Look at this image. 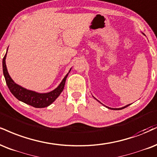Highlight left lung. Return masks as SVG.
I'll return each instance as SVG.
<instances>
[{
  "mask_svg": "<svg viewBox=\"0 0 157 157\" xmlns=\"http://www.w3.org/2000/svg\"><path fill=\"white\" fill-rule=\"evenodd\" d=\"M130 105H126V106H125V107H121V108H110V107H107V108H109V109H116V110H118V109H124V108H125V107H128V106H129Z\"/></svg>",
  "mask_w": 157,
  "mask_h": 157,
  "instance_id": "obj_1",
  "label": "left lung"
}]
</instances>
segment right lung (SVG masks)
Segmentation results:
<instances>
[{
	"mask_svg": "<svg viewBox=\"0 0 157 157\" xmlns=\"http://www.w3.org/2000/svg\"><path fill=\"white\" fill-rule=\"evenodd\" d=\"M6 53L3 59V71L6 82L7 86H8L9 89L10 90L11 93L20 101L28 104L31 106L36 107V108H41V107H48L51 105L55 100L57 99L60 93L63 91L68 74L56 89L46 94L36 93L35 91L25 89V88L16 84L11 78V77L9 76L8 71H7L6 65Z\"/></svg>",
	"mask_w": 157,
	"mask_h": 157,
	"instance_id": "1",
	"label": "right lung"
}]
</instances>
